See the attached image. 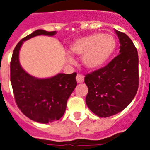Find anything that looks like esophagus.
Segmentation results:
<instances>
[{"mask_svg": "<svg viewBox=\"0 0 150 150\" xmlns=\"http://www.w3.org/2000/svg\"><path fill=\"white\" fill-rule=\"evenodd\" d=\"M84 76L81 74H78L77 76H76V81H77L78 83H82L84 81Z\"/></svg>", "mask_w": 150, "mask_h": 150, "instance_id": "34e87169", "label": "esophagus"}]
</instances>
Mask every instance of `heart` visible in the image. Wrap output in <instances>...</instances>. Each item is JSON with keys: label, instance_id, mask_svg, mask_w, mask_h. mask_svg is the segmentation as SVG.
<instances>
[{"label": "heart", "instance_id": "1", "mask_svg": "<svg viewBox=\"0 0 150 150\" xmlns=\"http://www.w3.org/2000/svg\"><path fill=\"white\" fill-rule=\"evenodd\" d=\"M115 48L116 42L113 36L96 33L75 40L70 46V52L82 56V62L85 67L94 69L106 62ZM69 61L71 62V59Z\"/></svg>", "mask_w": 150, "mask_h": 150}]
</instances>
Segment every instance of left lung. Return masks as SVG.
<instances>
[{
	"mask_svg": "<svg viewBox=\"0 0 150 150\" xmlns=\"http://www.w3.org/2000/svg\"><path fill=\"white\" fill-rule=\"evenodd\" d=\"M120 54L104 67L85 77L88 92L87 106L97 116L108 117L124 110L134 98L139 87L138 52L124 33L115 30Z\"/></svg>",
	"mask_w": 150,
	"mask_h": 150,
	"instance_id": "obj_1",
	"label": "left lung"
}]
</instances>
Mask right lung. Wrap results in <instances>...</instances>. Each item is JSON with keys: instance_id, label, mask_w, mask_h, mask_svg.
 Wrapping results in <instances>:
<instances>
[{"instance_id": "1", "label": "right lung", "mask_w": 150, "mask_h": 150, "mask_svg": "<svg viewBox=\"0 0 150 150\" xmlns=\"http://www.w3.org/2000/svg\"><path fill=\"white\" fill-rule=\"evenodd\" d=\"M56 33V31L37 30L23 38L13 50L10 65L11 82L17 107L27 117L41 124L59 120L63 116L68 99L77 85V73H59L48 79L35 78L21 67L19 51L23 42L29 39Z\"/></svg>"}]
</instances>
